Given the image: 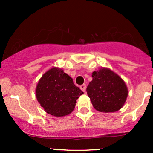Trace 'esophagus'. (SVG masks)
Listing matches in <instances>:
<instances>
[{
  "instance_id": "esophagus-1",
  "label": "esophagus",
  "mask_w": 153,
  "mask_h": 153,
  "mask_svg": "<svg viewBox=\"0 0 153 153\" xmlns=\"http://www.w3.org/2000/svg\"><path fill=\"white\" fill-rule=\"evenodd\" d=\"M80 88H81V89L83 91V92H85L86 89V84H83V85L81 86V87Z\"/></svg>"
}]
</instances>
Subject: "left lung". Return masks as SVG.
Instances as JSON below:
<instances>
[{
    "label": "left lung",
    "mask_w": 153,
    "mask_h": 153,
    "mask_svg": "<svg viewBox=\"0 0 153 153\" xmlns=\"http://www.w3.org/2000/svg\"><path fill=\"white\" fill-rule=\"evenodd\" d=\"M92 77L86 92L93 107L101 112H114L121 109L128 95L122 78L107 68L93 72Z\"/></svg>",
    "instance_id": "8db88e82"
}]
</instances>
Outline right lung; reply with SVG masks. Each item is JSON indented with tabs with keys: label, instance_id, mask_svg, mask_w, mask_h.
<instances>
[{
	"label": "right lung",
	"instance_id": "1",
	"mask_svg": "<svg viewBox=\"0 0 153 153\" xmlns=\"http://www.w3.org/2000/svg\"><path fill=\"white\" fill-rule=\"evenodd\" d=\"M83 93L72 78L58 67H52L42 75L35 90L37 100L45 112L56 117L70 114Z\"/></svg>",
	"mask_w": 153,
	"mask_h": 153
}]
</instances>
